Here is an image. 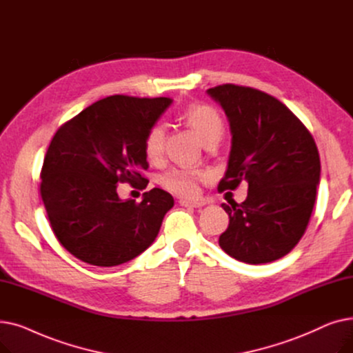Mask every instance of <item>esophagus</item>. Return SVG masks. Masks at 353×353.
Returning <instances> with one entry per match:
<instances>
[{
	"mask_svg": "<svg viewBox=\"0 0 353 353\" xmlns=\"http://www.w3.org/2000/svg\"><path fill=\"white\" fill-rule=\"evenodd\" d=\"M179 203H180V206L193 208V209L205 206V201H201V200H186V199H180Z\"/></svg>",
	"mask_w": 353,
	"mask_h": 353,
	"instance_id": "34e87169",
	"label": "esophagus"
}]
</instances>
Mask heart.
<instances>
[{"instance_id": "obj_1", "label": "heart", "mask_w": 353, "mask_h": 353, "mask_svg": "<svg viewBox=\"0 0 353 353\" xmlns=\"http://www.w3.org/2000/svg\"><path fill=\"white\" fill-rule=\"evenodd\" d=\"M183 120L199 134L203 143L220 140L225 132V124L220 114L210 105H193L183 113ZM164 127L154 124L147 130L143 140V150L150 161H159L164 152ZM210 177L209 172L192 167H173L160 176V184L179 196H194L199 190V183Z\"/></svg>"}]
</instances>
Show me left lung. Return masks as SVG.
<instances>
[{
	"label": "left lung",
	"mask_w": 353,
	"mask_h": 353,
	"mask_svg": "<svg viewBox=\"0 0 353 353\" xmlns=\"http://www.w3.org/2000/svg\"><path fill=\"white\" fill-rule=\"evenodd\" d=\"M223 107L232 150L219 190L246 180L243 203H223L229 228L219 245L236 261L261 265L288 254L302 239L316 200L321 159L309 130L277 99L252 87L208 90Z\"/></svg>",
	"instance_id": "obj_1"
}]
</instances>
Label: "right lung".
<instances>
[{"instance_id": "obj_1", "label": "right lung", "mask_w": 353, "mask_h": 353, "mask_svg": "<svg viewBox=\"0 0 353 353\" xmlns=\"http://www.w3.org/2000/svg\"><path fill=\"white\" fill-rule=\"evenodd\" d=\"M173 100L110 96L84 108L54 134L41 169L40 193L59 242L80 261L110 268L132 261L159 234L174 200L152 189L121 200L119 183L145 189L147 130Z\"/></svg>"}]
</instances>
